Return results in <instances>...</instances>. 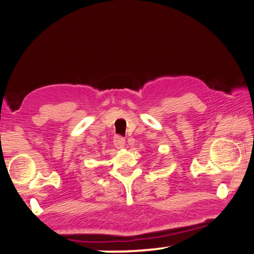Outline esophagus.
Returning <instances> with one entry per match:
<instances>
[{"mask_svg":"<svg viewBox=\"0 0 254 254\" xmlns=\"http://www.w3.org/2000/svg\"><path fill=\"white\" fill-rule=\"evenodd\" d=\"M113 143L116 145V148L118 149H121L125 147V138L123 136H120V135H117V136H114L113 138Z\"/></svg>","mask_w":254,"mask_h":254,"instance_id":"obj_1","label":"esophagus"}]
</instances>
